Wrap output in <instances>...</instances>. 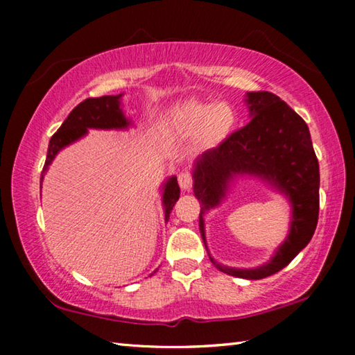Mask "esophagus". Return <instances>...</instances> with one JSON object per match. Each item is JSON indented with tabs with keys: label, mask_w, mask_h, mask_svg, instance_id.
Masks as SVG:
<instances>
[{
	"label": "esophagus",
	"mask_w": 355,
	"mask_h": 355,
	"mask_svg": "<svg viewBox=\"0 0 355 355\" xmlns=\"http://www.w3.org/2000/svg\"><path fill=\"white\" fill-rule=\"evenodd\" d=\"M192 183H194V178H192V173L189 171H182L178 173V184L182 189H191Z\"/></svg>",
	"instance_id": "34e87169"
}]
</instances>
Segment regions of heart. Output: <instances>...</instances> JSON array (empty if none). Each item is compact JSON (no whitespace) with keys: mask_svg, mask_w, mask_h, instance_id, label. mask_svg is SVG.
I'll return each instance as SVG.
<instances>
[{"mask_svg":"<svg viewBox=\"0 0 355 355\" xmlns=\"http://www.w3.org/2000/svg\"><path fill=\"white\" fill-rule=\"evenodd\" d=\"M172 117L177 123L188 130L203 127L205 136L211 141H220L228 135L235 123V112L228 105H208L202 101H186L173 107Z\"/></svg>","mask_w":355,"mask_h":355,"instance_id":"1","label":"heart"}]
</instances>
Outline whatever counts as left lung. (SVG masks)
<instances>
[{"instance_id":"8db88e82","label":"left lung","mask_w":355,"mask_h":355,"mask_svg":"<svg viewBox=\"0 0 355 355\" xmlns=\"http://www.w3.org/2000/svg\"><path fill=\"white\" fill-rule=\"evenodd\" d=\"M252 120L233 131L196 163L194 194L202 203L199 227L203 241V214L224 197L227 180L235 173L258 175L290 196L291 232L268 264L257 269H232L216 264L235 277L258 280L284 269L310 243L320 216V164L307 123L272 92H249Z\"/></svg>"}]
</instances>
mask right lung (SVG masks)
Instances as JSON below:
<instances>
[{"mask_svg":"<svg viewBox=\"0 0 355 355\" xmlns=\"http://www.w3.org/2000/svg\"><path fill=\"white\" fill-rule=\"evenodd\" d=\"M120 95H103L98 98H86L83 100L80 105L75 106L69 117L64 120L53 137L50 139V146H48L46 161L44 166V172L46 167L55 158L56 153L62 147L69 146L70 142L76 141L78 137L86 135L87 128H125L128 125V120L123 117L122 110H120ZM44 172L40 177L44 178ZM42 188V186H40ZM180 197V186L177 178H171L164 188V208H166V220L169 219V214L172 211L173 205Z\"/></svg>","mask_w":355,"mask_h":355,"instance_id":"add662e5","label":"right lung"}]
</instances>
